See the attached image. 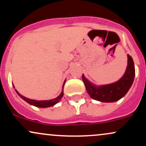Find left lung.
<instances>
[{"mask_svg":"<svg viewBox=\"0 0 146 146\" xmlns=\"http://www.w3.org/2000/svg\"><path fill=\"white\" fill-rule=\"evenodd\" d=\"M128 56V65L123 74L118 81L109 84L97 86L90 82L84 75L82 80L89 96L93 100L102 102H115L125 96L132 86L135 76V68L133 60L130 55Z\"/></svg>","mask_w":146,"mask_h":146,"instance_id":"1","label":"left lung"}]
</instances>
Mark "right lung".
<instances>
[{
	"instance_id": "obj_1",
	"label": "right lung",
	"mask_w": 146,
	"mask_h": 146,
	"mask_svg": "<svg viewBox=\"0 0 146 146\" xmlns=\"http://www.w3.org/2000/svg\"><path fill=\"white\" fill-rule=\"evenodd\" d=\"M65 83H66V80H64V84L62 85V90L61 93H60L59 96L57 97L56 98L52 99V100H31V99H29L27 98H25V96L22 95L21 93H19L17 91V90L15 89L16 90V93L19 95L21 98L23 99V100H25V102H27L28 104H29L30 105L34 106L36 107H38V108H48V107H51V106H53L54 105H56V104H58L60 100H62V98L63 95H64V93H63V90H64V86ZM14 88H15L14 85H13Z\"/></svg>"
}]
</instances>
